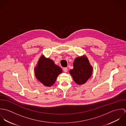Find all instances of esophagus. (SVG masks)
I'll return each instance as SVG.
<instances>
[{
	"mask_svg": "<svg viewBox=\"0 0 126 126\" xmlns=\"http://www.w3.org/2000/svg\"><path fill=\"white\" fill-rule=\"evenodd\" d=\"M63 71L64 72H67V71H68V69H67V67H64V68H63Z\"/></svg>",
	"mask_w": 126,
	"mask_h": 126,
	"instance_id": "34e87169",
	"label": "esophagus"
}]
</instances>
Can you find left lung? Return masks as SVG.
<instances>
[{"label": "left lung", "instance_id": "8db88e82", "mask_svg": "<svg viewBox=\"0 0 126 126\" xmlns=\"http://www.w3.org/2000/svg\"><path fill=\"white\" fill-rule=\"evenodd\" d=\"M73 69L70 73L76 83L81 85L85 83L91 76L93 68L86 56L76 58L73 63Z\"/></svg>", "mask_w": 126, "mask_h": 126}]
</instances>
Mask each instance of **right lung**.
<instances>
[{"mask_svg":"<svg viewBox=\"0 0 126 126\" xmlns=\"http://www.w3.org/2000/svg\"><path fill=\"white\" fill-rule=\"evenodd\" d=\"M62 71V69L56 65L52 60L42 56L35 68V75L41 83L49 87L54 84L58 76Z\"/></svg>","mask_w":126,"mask_h":126,"instance_id":"add662e5","label":"right lung"}]
</instances>
